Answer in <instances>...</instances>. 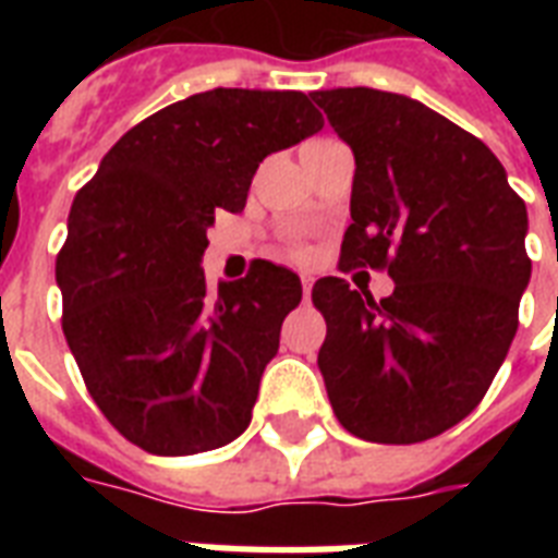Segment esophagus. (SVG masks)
Returning a JSON list of instances; mask_svg holds the SVG:
<instances>
[{"label": "esophagus", "mask_w": 558, "mask_h": 558, "mask_svg": "<svg viewBox=\"0 0 558 558\" xmlns=\"http://www.w3.org/2000/svg\"><path fill=\"white\" fill-rule=\"evenodd\" d=\"M301 289H304V301H306L310 292H313V278H301Z\"/></svg>", "instance_id": "34e87169"}]
</instances>
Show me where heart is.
<instances>
[{
    "label": "heart",
    "instance_id": "1",
    "mask_svg": "<svg viewBox=\"0 0 558 558\" xmlns=\"http://www.w3.org/2000/svg\"><path fill=\"white\" fill-rule=\"evenodd\" d=\"M289 254H292L295 260H304V257H306V248H304V245H292V248H289Z\"/></svg>",
    "mask_w": 558,
    "mask_h": 558
}]
</instances>
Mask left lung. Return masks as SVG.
<instances>
[{
  "instance_id": "8db88e82",
  "label": "left lung",
  "mask_w": 558,
  "mask_h": 558,
  "mask_svg": "<svg viewBox=\"0 0 558 558\" xmlns=\"http://www.w3.org/2000/svg\"><path fill=\"white\" fill-rule=\"evenodd\" d=\"M356 156L339 269H379L373 301L322 278L318 353L339 423L362 440H432L472 414L519 330L527 208L481 138L393 92H315Z\"/></svg>"
}]
</instances>
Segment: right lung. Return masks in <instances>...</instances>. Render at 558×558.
Listing matches in <instances>:
<instances>
[{
    "mask_svg": "<svg viewBox=\"0 0 558 558\" xmlns=\"http://www.w3.org/2000/svg\"><path fill=\"white\" fill-rule=\"evenodd\" d=\"M324 126L301 92L210 89L135 124L77 191L57 254L63 336L118 434L165 458L245 432L301 280L257 263L210 298L214 210L245 208L269 153Z\"/></svg>",
    "mask_w": 558,
    "mask_h": 558,
    "instance_id": "1",
    "label": "right lung"
}]
</instances>
